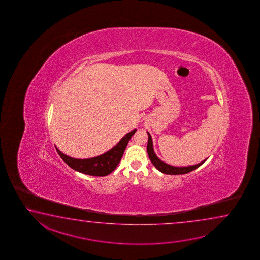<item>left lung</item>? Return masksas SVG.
Masks as SVG:
<instances>
[{
  "instance_id": "8db88e82",
  "label": "left lung",
  "mask_w": 260,
  "mask_h": 260,
  "mask_svg": "<svg viewBox=\"0 0 260 260\" xmlns=\"http://www.w3.org/2000/svg\"><path fill=\"white\" fill-rule=\"evenodd\" d=\"M148 134V143H147V154L149 156L150 161L154 165L156 169H158L159 171L162 172L164 174L167 175H184V174H187L189 172L193 171L194 169L199 168L203 163L206 162V160L202 161L201 163L194 165V166H189V167H174V166H170L168 164L165 163L162 160L156 156V154L154 152V147H153V141H152V137L149 133Z\"/></svg>"
}]
</instances>
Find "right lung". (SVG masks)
Returning a JSON list of instances; mask_svg holds the SVG:
<instances>
[{
    "instance_id": "obj_1",
    "label": "right lung",
    "mask_w": 260,
    "mask_h": 260,
    "mask_svg": "<svg viewBox=\"0 0 260 260\" xmlns=\"http://www.w3.org/2000/svg\"><path fill=\"white\" fill-rule=\"evenodd\" d=\"M137 129L127 133L124 137L118 142V144L112 149L107 151L105 154L98 155L92 158L76 159L70 157L62 154L60 150L55 146L60 157L66 162L71 168L75 171L86 174L89 176H105L109 175L114 171L118 166L119 162L123 156V152L127 146L128 142L131 139L133 135Z\"/></svg>"
}]
</instances>
